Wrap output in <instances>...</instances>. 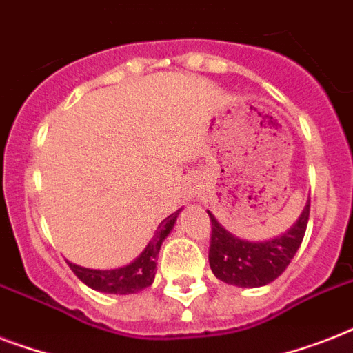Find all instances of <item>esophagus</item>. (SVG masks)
<instances>
[{
	"label": "esophagus",
	"instance_id": "esophagus-1",
	"mask_svg": "<svg viewBox=\"0 0 353 353\" xmlns=\"http://www.w3.org/2000/svg\"><path fill=\"white\" fill-rule=\"evenodd\" d=\"M199 196H201V183L198 179H190L187 183V187H185V198L188 201H196Z\"/></svg>",
	"mask_w": 353,
	"mask_h": 353
}]
</instances>
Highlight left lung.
I'll list each match as a JSON object with an SVG mask.
<instances>
[{"mask_svg":"<svg viewBox=\"0 0 353 353\" xmlns=\"http://www.w3.org/2000/svg\"><path fill=\"white\" fill-rule=\"evenodd\" d=\"M207 212L212 223L209 263L216 279L238 288H260L279 279L299 251L310 218V199L284 234L263 241L241 240Z\"/></svg>","mask_w":353,"mask_h":353,"instance_id":"8db88e82","label":"left lung"}]
</instances>
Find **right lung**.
Here are the masks:
<instances>
[{"label":"right lung","instance_id":"1","mask_svg":"<svg viewBox=\"0 0 353 353\" xmlns=\"http://www.w3.org/2000/svg\"><path fill=\"white\" fill-rule=\"evenodd\" d=\"M183 209L176 210L174 214L161 221L154 238L150 243L144 247V251L139 254L132 263L122 265L117 269H90L77 265V263H69V268L77 276H79L85 285H90L91 290L101 291V293H115V295H132L139 293L144 288L152 285L155 279V265H157V254L163 245V241L170 231L174 229L177 221V216Z\"/></svg>","mask_w":353,"mask_h":353}]
</instances>
